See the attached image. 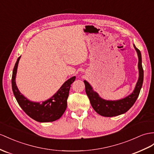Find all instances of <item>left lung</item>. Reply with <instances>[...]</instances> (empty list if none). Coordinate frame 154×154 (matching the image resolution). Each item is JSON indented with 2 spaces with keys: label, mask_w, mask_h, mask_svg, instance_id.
<instances>
[{
  "label": "left lung",
  "mask_w": 154,
  "mask_h": 154,
  "mask_svg": "<svg viewBox=\"0 0 154 154\" xmlns=\"http://www.w3.org/2000/svg\"><path fill=\"white\" fill-rule=\"evenodd\" d=\"M139 58L138 69L139 79L133 92L125 97L119 100H106L101 98L99 94L93 90L92 86L86 81H84L85 91L89 98L92 107L97 113L105 117H112L124 114L135 103L139 95L143 83L144 71L142 66V57L140 51L133 44Z\"/></svg>",
  "instance_id": "obj_1"
}]
</instances>
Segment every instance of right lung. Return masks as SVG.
<instances>
[{"mask_svg":"<svg viewBox=\"0 0 154 154\" xmlns=\"http://www.w3.org/2000/svg\"><path fill=\"white\" fill-rule=\"evenodd\" d=\"M21 56L15 63L11 78L12 90L17 103L27 115L39 122H49L59 119L67 107V100L69 96V91L75 76L67 80L54 95L42 102L32 101L27 99L19 91L15 82V78L17 67Z\"/></svg>","mask_w":154,"mask_h":154,"instance_id":"1","label":"right lung"}]
</instances>
